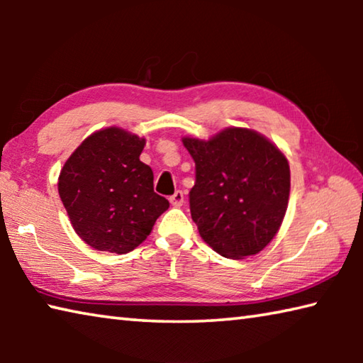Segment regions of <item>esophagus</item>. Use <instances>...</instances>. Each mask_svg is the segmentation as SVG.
Instances as JSON below:
<instances>
[{
    "mask_svg": "<svg viewBox=\"0 0 363 363\" xmlns=\"http://www.w3.org/2000/svg\"><path fill=\"white\" fill-rule=\"evenodd\" d=\"M169 201L173 206H182V203H184L182 190H176V192L169 196Z\"/></svg>",
    "mask_w": 363,
    "mask_h": 363,
    "instance_id": "1",
    "label": "esophagus"
}]
</instances>
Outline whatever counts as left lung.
<instances>
[{"mask_svg":"<svg viewBox=\"0 0 363 363\" xmlns=\"http://www.w3.org/2000/svg\"><path fill=\"white\" fill-rule=\"evenodd\" d=\"M182 143L195 162L189 203L201 238L230 259L259 253L279 232L288 206L290 167L284 153L245 128Z\"/></svg>","mask_w":363,"mask_h":363,"instance_id":"obj_1","label":"left lung"}]
</instances>
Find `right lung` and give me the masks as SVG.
<instances>
[{"mask_svg": "<svg viewBox=\"0 0 363 363\" xmlns=\"http://www.w3.org/2000/svg\"><path fill=\"white\" fill-rule=\"evenodd\" d=\"M144 139L120 128L86 138L59 176V195L73 229L89 247L125 255L143 243L169 201L153 192V173L139 160Z\"/></svg>", "mask_w": 363, "mask_h": 363, "instance_id": "obj_1", "label": "right lung"}]
</instances>
